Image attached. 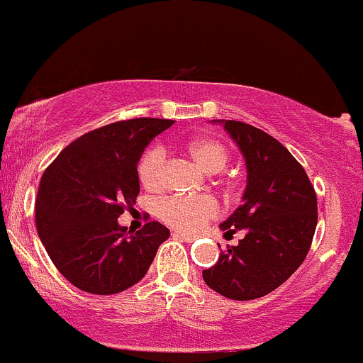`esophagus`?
Here are the masks:
<instances>
[{
    "mask_svg": "<svg viewBox=\"0 0 363 363\" xmlns=\"http://www.w3.org/2000/svg\"><path fill=\"white\" fill-rule=\"evenodd\" d=\"M172 236L177 238V240H181V241H186V242H191L194 240V236H189V234L182 233V230H175Z\"/></svg>",
    "mask_w": 363,
    "mask_h": 363,
    "instance_id": "1",
    "label": "esophagus"
}]
</instances>
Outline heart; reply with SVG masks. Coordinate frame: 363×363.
Here are the masks:
<instances>
[{"label":"heart","mask_w":363,"mask_h":363,"mask_svg":"<svg viewBox=\"0 0 363 363\" xmlns=\"http://www.w3.org/2000/svg\"><path fill=\"white\" fill-rule=\"evenodd\" d=\"M194 162L206 172H218L229 162V150L217 138H196L186 146ZM138 175L141 184L150 191L165 186L167 153L162 146L146 151L138 163ZM220 212V205L212 194H175L158 203L157 213L167 225L182 233H194L201 229Z\"/></svg>","instance_id":"obj_1"}]
</instances>
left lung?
<instances>
[{"instance_id":"left-lung-1","label":"left lung","mask_w":363,"mask_h":363,"mask_svg":"<svg viewBox=\"0 0 363 363\" xmlns=\"http://www.w3.org/2000/svg\"><path fill=\"white\" fill-rule=\"evenodd\" d=\"M246 160L242 205L222 222L227 234L245 230L217 264L203 270L206 286L248 301L272 293L303 264L317 227V194L301 163L284 145L250 123L224 121Z\"/></svg>"}]
</instances>
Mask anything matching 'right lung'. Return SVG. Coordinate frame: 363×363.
Masks as SVG:
<instances>
[{
  "label": "right lung",
  "instance_id": "1",
  "mask_svg": "<svg viewBox=\"0 0 363 363\" xmlns=\"http://www.w3.org/2000/svg\"><path fill=\"white\" fill-rule=\"evenodd\" d=\"M172 123L143 117L98 127L72 141L43 174L35 227L51 262L75 288L125 291L145 277L170 236L157 220L134 234L117 218L136 203L143 151Z\"/></svg>",
  "mask_w": 363,
  "mask_h": 363
}]
</instances>
